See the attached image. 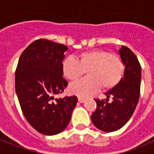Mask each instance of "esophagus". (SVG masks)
Wrapping results in <instances>:
<instances>
[{
	"label": "esophagus",
	"mask_w": 154,
	"mask_h": 154,
	"mask_svg": "<svg viewBox=\"0 0 154 154\" xmlns=\"http://www.w3.org/2000/svg\"><path fill=\"white\" fill-rule=\"evenodd\" d=\"M78 101H79V102H81V103H83V102H85V101H86V99H85L84 97H78Z\"/></svg>",
	"instance_id": "obj_1"
}]
</instances>
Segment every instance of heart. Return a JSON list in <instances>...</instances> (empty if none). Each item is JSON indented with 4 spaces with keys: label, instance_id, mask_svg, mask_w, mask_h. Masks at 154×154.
<instances>
[{
    "label": "heart",
    "instance_id": "heart-1",
    "mask_svg": "<svg viewBox=\"0 0 154 154\" xmlns=\"http://www.w3.org/2000/svg\"><path fill=\"white\" fill-rule=\"evenodd\" d=\"M87 71L88 77L72 85L70 91L80 97H89L101 87L110 90L121 81L125 63L116 54L102 49H92L80 54L78 59L67 57L63 63L65 77L72 82H77Z\"/></svg>",
    "mask_w": 154,
    "mask_h": 154
}]
</instances>
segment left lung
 <instances>
[{
  "label": "left lung",
  "instance_id": "left-lung-1",
  "mask_svg": "<svg viewBox=\"0 0 154 154\" xmlns=\"http://www.w3.org/2000/svg\"><path fill=\"white\" fill-rule=\"evenodd\" d=\"M119 53L125 65L124 77L116 87L105 93L107 99H95L97 110L91 115L94 125L105 132L118 130L129 121L140 95L141 66L138 58L125 46H121ZM110 97L112 101L108 103Z\"/></svg>",
  "mask_w": 154,
  "mask_h": 154
}]
</instances>
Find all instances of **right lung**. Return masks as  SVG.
<instances>
[{"mask_svg":"<svg viewBox=\"0 0 154 154\" xmlns=\"http://www.w3.org/2000/svg\"><path fill=\"white\" fill-rule=\"evenodd\" d=\"M67 47L46 38L34 41L22 53L15 70V91L29 124L54 135L67 128L77 102L76 96L54 100L67 87L63 60Z\"/></svg>","mask_w":154,"mask_h":154,"instance_id":"1","label":"right lung"}]
</instances>
